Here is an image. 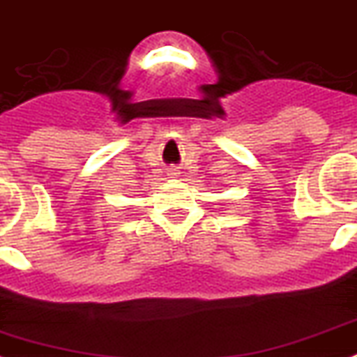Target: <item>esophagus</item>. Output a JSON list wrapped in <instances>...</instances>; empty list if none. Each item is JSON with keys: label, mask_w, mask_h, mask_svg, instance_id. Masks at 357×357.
<instances>
[{"label": "esophagus", "mask_w": 357, "mask_h": 357, "mask_svg": "<svg viewBox=\"0 0 357 357\" xmlns=\"http://www.w3.org/2000/svg\"><path fill=\"white\" fill-rule=\"evenodd\" d=\"M169 172H172V175H175V172H176V169H169Z\"/></svg>", "instance_id": "34e87169"}]
</instances>
